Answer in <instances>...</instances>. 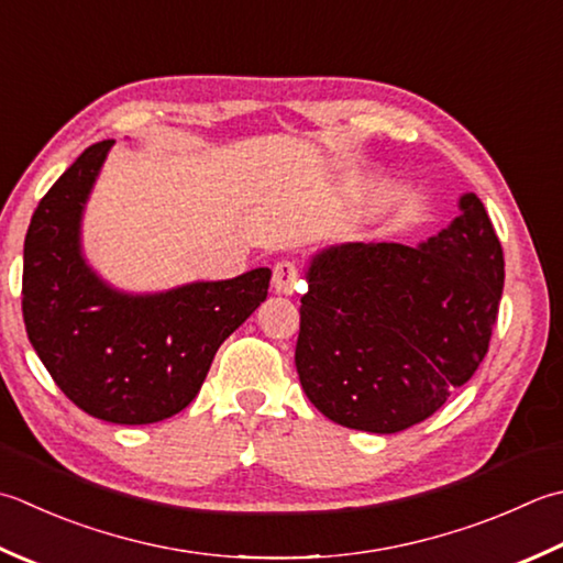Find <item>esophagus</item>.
Returning a JSON list of instances; mask_svg holds the SVG:
<instances>
[{
    "instance_id": "34e87169",
    "label": "esophagus",
    "mask_w": 563,
    "mask_h": 563,
    "mask_svg": "<svg viewBox=\"0 0 563 563\" xmlns=\"http://www.w3.org/2000/svg\"><path fill=\"white\" fill-rule=\"evenodd\" d=\"M273 288L283 295H295L302 290L300 268L295 261H278L273 266Z\"/></svg>"
}]
</instances>
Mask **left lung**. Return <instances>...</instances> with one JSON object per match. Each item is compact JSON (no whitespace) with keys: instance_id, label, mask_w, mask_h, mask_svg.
<instances>
[{"instance_id":"obj_1","label":"left lung","mask_w":563,"mask_h":563,"mask_svg":"<svg viewBox=\"0 0 563 563\" xmlns=\"http://www.w3.org/2000/svg\"><path fill=\"white\" fill-rule=\"evenodd\" d=\"M503 246L476 195L422 246L346 244L307 273L295 368L319 412L361 432L424 422L488 354Z\"/></svg>"}]
</instances>
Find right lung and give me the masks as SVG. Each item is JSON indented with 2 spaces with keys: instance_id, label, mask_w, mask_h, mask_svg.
I'll return each instance as SVG.
<instances>
[{
  "instance_id": "right-lung-1",
  "label": "right lung",
  "mask_w": 563,
  "mask_h": 563,
  "mask_svg": "<svg viewBox=\"0 0 563 563\" xmlns=\"http://www.w3.org/2000/svg\"><path fill=\"white\" fill-rule=\"evenodd\" d=\"M112 139L92 143L41 197L24 241L21 312L65 398L97 420H168L200 393L222 341L266 300L271 271L129 297L85 266L77 229Z\"/></svg>"
}]
</instances>
